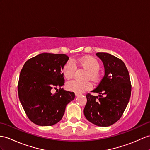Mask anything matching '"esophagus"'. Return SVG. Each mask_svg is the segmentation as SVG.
<instances>
[{
  "label": "esophagus",
  "mask_w": 150,
  "mask_h": 150,
  "mask_svg": "<svg viewBox=\"0 0 150 150\" xmlns=\"http://www.w3.org/2000/svg\"><path fill=\"white\" fill-rule=\"evenodd\" d=\"M75 96H76V97H78L80 96V95L79 93H75Z\"/></svg>",
  "instance_id": "obj_1"
}]
</instances>
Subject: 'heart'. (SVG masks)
I'll list each match as a JSON object with an SVG mask.
<instances>
[{"mask_svg": "<svg viewBox=\"0 0 150 150\" xmlns=\"http://www.w3.org/2000/svg\"><path fill=\"white\" fill-rule=\"evenodd\" d=\"M80 67L87 70L85 78L91 79L94 81H97L99 78V71L98 69L100 67L99 62L96 58L87 56L85 57L77 62H76ZM76 71V65L72 60H68L65 63L62 69V73L65 78L69 79L73 77ZM92 84L88 81H79L76 80H72L67 83L66 88L70 92L76 93H81L91 88Z\"/></svg>", "mask_w": 150, "mask_h": 150, "instance_id": "obj_1", "label": "heart"}]
</instances>
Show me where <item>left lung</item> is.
Returning a JSON list of instances; mask_svg holds the SVG:
<instances>
[{"label": "left lung", "instance_id": "obj_1", "mask_svg": "<svg viewBox=\"0 0 150 150\" xmlns=\"http://www.w3.org/2000/svg\"><path fill=\"white\" fill-rule=\"evenodd\" d=\"M103 61L105 74L92 92L96 97L86 94L84 115L91 123L99 127H108L122 117L131 95L129 71L123 62L107 53H97Z\"/></svg>", "mask_w": 150, "mask_h": 150}]
</instances>
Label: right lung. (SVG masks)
Wrapping results in <instances>:
<instances>
[{
    "mask_svg": "<svg viewBox=\"0 0 150 150\" xmlns=\"http://www.w3.org/2000/svg\"><path fill=\"white\" fill-rule=\"evenodd\" d=\"M69 58L65 54L43 53L25 63L20 74L18 91L28 118L40 126H52L60 122L67 104L75 94L61 88L64 85L62 69ZM59 87L53 94L50 90Z\"/></svg>",
    "mask_w": 150,
    "mask_h": 150,
    "instance_id": "obj_1",
    "label": "right lung"
}]
</instances>
